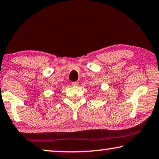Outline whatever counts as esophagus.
<instances>
[{
    "label": "esophagus",
    "mask_w": 159,
    "mask_h": 159,
    "mask_svg": "<svg viewBox=\"0 0 159 159\" xmlns=\"http://www.w3.org/2000/svg\"><path fill=\"white\" fill-rule=\"evenodd\" d=\"M79 83L77 82V81L72 83V85H73V86H79Z\"/></svg>",
    "instance_id": "1"
}]
</instances>
